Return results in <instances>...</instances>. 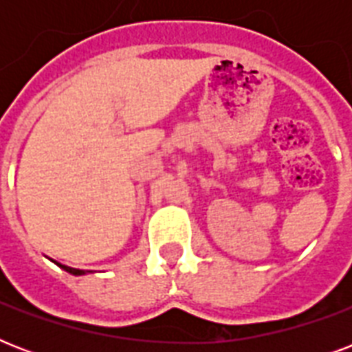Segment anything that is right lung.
Listing matches in <instances>:
<instances>
[{
	"label": "right lung",
	"instance_id": "obj_1",
	"mask_svg": "<svg viewBox=\"0 0 352 352\" xmlns=\"http://www.w3.org/2000/svg\"><path fill=\"white\" fill-rule=\"evenodd\" d=\"M58 267H60V268H63V270H65V272L73 274V276H84V274H87V272H89V270H80V268L65 267V265H60V263H58Z\"/></svg>",
	"mask_w": 352,
	"mask_h": 352
}]
</instances>
